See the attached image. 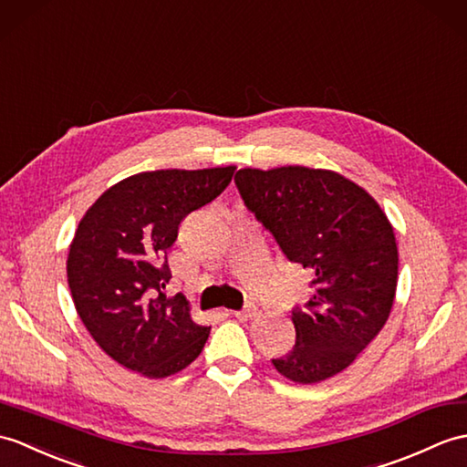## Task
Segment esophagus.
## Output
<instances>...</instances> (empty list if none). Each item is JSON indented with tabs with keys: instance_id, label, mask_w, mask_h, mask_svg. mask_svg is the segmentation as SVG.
Wrapping results in <instances>:
<instances>
[{
	"instance_id": "esophagus-1",
	"label": "esophagus",
	"mask_w": 467,
	"mask_h": 467,
	"mask_svg": "<svg viewBox=\"0 0 467 467\" xmlns=\"http://www.w3.org/2000/svg\"><path fill=\"white\" fill-rule=\"evenodd\" d=\"M229 314H233V317L241 318V320H248V318L256 317V305H254V302H246V305H244V308H243V310L229 312Z\"/></svg>"
}]
</instances>
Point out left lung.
<instances>
[{"label":"left lung","mask_w":467,"mask_h":467,"mask_svg":"<svg viewBox=\"0 0 467 467\" xmlns=\"http://www.w3.org/2000/svg\"><path fill=\"white\" fill-rule=\"evenodd\" d=\"M234 184L283 254L312 275L305 308H292L296 344L273 364L292 382L327 380L356 360L392 310V224L370 194L332 171L243 169Z\"/></svg>","instance_id":"left-lung-1"}]
</instances>
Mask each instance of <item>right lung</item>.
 Segmentation results:
<instances>
[{
  "label": "right lung",
  "mask_w": 467,
  "mask_h": 467,
  "mask_svg": "<svg viewBox=\"0 0 467 467\" xmlns=\"http://www.w3.org/2000/svg\"><path fill=\"white\" fill-rule=\"evenodd\" d=\"M234 167L150 171L105 191L85 213L67 283L85 328L117 364L147 378L187 368L209 338L182 295L167 298V251L189 213L229 187Z\"/></svg>",
  "instance_id": "add662e5"
}]
</instances>
